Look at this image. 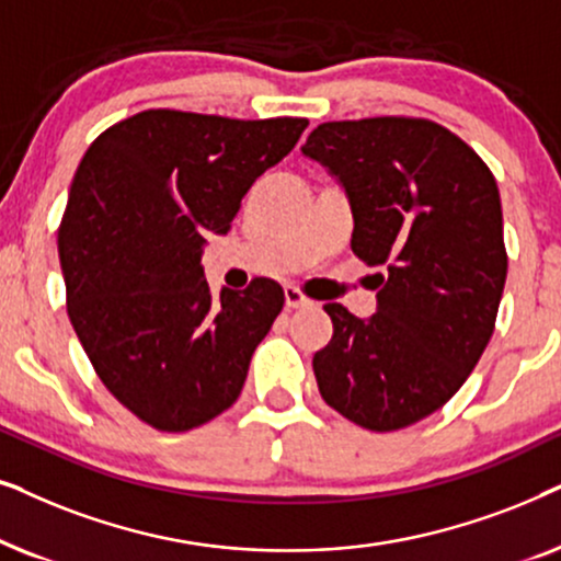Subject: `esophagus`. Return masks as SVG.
<instances>
[{
	"label": "esophagus",
	"instance_id": "1",
	"mask_svg": "<svg viewBox=\"0 0 561 561\" xmlns=\"http://www.w3.org/2000/svg\"><path fill=\"white\" fill-rule=\"evenodd\" d=\"M285 305H287V310H295V308H305V305H310V297L302 293V289H297V287H285Z\"/></svg>",
	"mask_w": 561,
	"mask_h": 561
}]
</instances>
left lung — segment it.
<instances>
[{
  "mask_svg": "<svg viewBox=\"0 0 561 561\" xmlns=\"http://www.w3.org/2000/svg\"><path fill=\"white\" fill-rule=\"evenodd\" d=\"M302 153L351 199V251L377 272V312L323 305L333 335L312 356L318 390L367 431L408 428L446 405L495 331L507 276L497 182L425 117L323 123Z\"/></svg>",
  "mask_w": 561,
  "mask_h": 561,
  "instance_id": "8db88e82",
  "label": "left lung"
}]
</instances>
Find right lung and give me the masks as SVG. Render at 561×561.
Masks as SVG:
<instances>
[{
    "label": "right lung",
    "instance_id": "add662e5",
    "mask_svg": "<svg viewBox=\"0 0 561 561\" xmlns=\"http://www.w3.org/2000/svg\"><path fill=\"white\" fill-rule=\"evenodd\" d=\"M305 128V117L146 110L87 148L58 228L66 310L96 377L151 428H199L241 394L285 293L256 279L213 297L205 233H228L243 194Z\"/></svg>",
    "mask_w": 561,
    "mask_h": 561
}]
</instances>
